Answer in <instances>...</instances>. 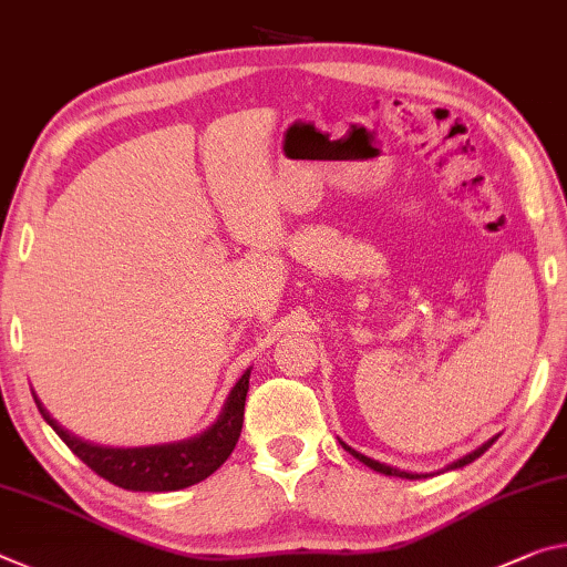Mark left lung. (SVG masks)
Segmentation results:
<instances>
[{
    "label": "left lung",
    "mask_w": 567,
    "mask_h": 567,
    "mask_svg": "<svg viewBox=\"0 0 567 567\" xmlns=\"http://www.w3.org/2000/svg\"><path fill=\"white\" fill-rule=\"evenodd\" d=\"M493 442H495V437L489 440V442H485L482 444L480 450H475L472 454H467V457H462V460H457L454 462V465H450V470H457V467H465V465H470V462H475L480 454H485L489 447H493ZM341 447H344L347 452H351L354 454V457L359 460V462H364L367 467H371V470H377V472H382V475H389V477H404V480H420L422 475H414V472H404V470H396V467H389V465H382V462H377V460H371V457H367V454H361V452H357V450H351L349 444H344L341 442Z\"/></svg>",
    "instance_id": "obj_1"
}]
</instances>
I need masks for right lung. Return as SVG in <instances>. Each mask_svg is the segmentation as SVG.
<instances>
[{"label":"right lung","mask_w":567,"mask_h":567,"mask_svg":"<svg viewBox=\"0 0 567 567\" xmlns=\"http://www.w3.org/2000/svg\"><path fill=\"white\" fill-rule=\"evenodd\" d=\"M248 377L250 371L238 379L220 420L208 432H203L196 440L178 444H155V447L117 450L85 442L54 422L50 412L40 404V399L34 396V402L44 422L102 480L113 482V485L123 489H133V493H173V489L190 487L210 477L230 457L240 437V426H244Z\"/></svg>","instance_id":"obj_1"}]
</instances>
